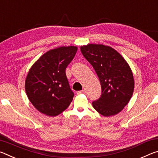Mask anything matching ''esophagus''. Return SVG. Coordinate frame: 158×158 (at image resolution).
<instances>
[{
  "mask_svg": "<svg viewBox=\"0 0 158 158\" xmlns=\"http://www.w3.org/2000/svg\"><path fill=\"white\" fill-rule=\"evenodd\" d=\"M85 93V90H79V91H77V93L78 95H80V94H82V93Z\"/></svg>",
  "mask_w": 158,
  "mask_h": 158,
  "instance_id": "esophagus-1",
  "label": "esophagus"
}]
</instances>
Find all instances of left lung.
Returning <instances> with one entry per match:
<instances>
[{"label": "left lung", "mask_w": 158, "mask_h": 158, "mask_svg": "<svg viewBox=\"0 0 158 158\" xmlns=\"http://www.w3.org/2000/svg\"><path fill=\"white\" fill-rule=\"evenodd\" d=\"M82 54L97 73L102 88L101 97L92 102L93 108L108 117L121 112L132 98L135 80L127 61L113 48L89 44L81 47Z\"/></svg>", "instance_id": "8db88e82"}]
</instances>
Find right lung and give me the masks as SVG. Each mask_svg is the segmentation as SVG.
<instances>
[{"label": "right lung", "instance_id": "1", "mask_svg": "<svg viewBox=\"0 0 158 158\" xmlns=\"http://www.w3.org/2000/svg\"><path fill=\"white\" fill-rule=\"evenodd\" d=\"M77 51L74 46L60 47L41 56L29 69L25 81L28 100L37 111L56 116L68 107L74 93L65 69Z\"/></svg>", "mask_w": 158, "mask_h": 158}]
</instances>
